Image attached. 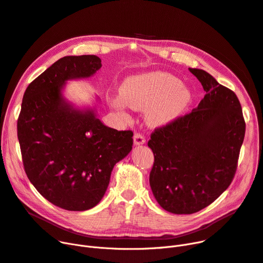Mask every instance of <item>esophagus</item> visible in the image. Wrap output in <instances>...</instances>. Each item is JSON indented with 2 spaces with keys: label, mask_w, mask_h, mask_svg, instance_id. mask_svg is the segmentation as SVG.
I'll return each instance as SVG.
<instances>
[{
  "label": "esophagus",
  "mask_w": 263,
  "mask_h": 263,
  "mask_svg": "<svg viewBox=\"0 0 263 263\" xmlns=\"http://www.w3.org/2000/svg\"><path fill=\"white\" fill-rule=\"evenodd\" d=\"M145 143H146V139H145V136L142 133H135L134 134V144L136 146L143 145Z\"/></svg>",
  "instance_id": "34e87169"
}]
</instances>
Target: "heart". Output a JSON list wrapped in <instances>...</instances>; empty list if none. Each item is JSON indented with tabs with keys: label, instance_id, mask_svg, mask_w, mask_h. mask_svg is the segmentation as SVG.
Instances as JSON below:
<instances>
[{
	"label": "heart",
	"instance_id": "1",
	"mask_svg": "<svg viewBox=\"0 0 263 263\" xmlns=\"http://www.w3.org/2000/svg\"><path fill=\"white\" fill-rule=\"evenodd\" d=\"M120 99L112 100L113 107L127 106L144 110L150 126L172 122L184 113L192 102L191 90L181 81L166 72H149L124 80L119 88Z\"/></svg>",
	"mask_w": 263,
	"mask_h": 263
}]
</instances>
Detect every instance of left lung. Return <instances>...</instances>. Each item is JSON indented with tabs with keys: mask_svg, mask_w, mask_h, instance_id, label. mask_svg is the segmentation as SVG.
<instances>
[{
	"mask_svg": "<svg viewBox=\"0 0 263 263\" xmlns=\"http://www.w3.org/2000/svg\"><path fill=\"white\" fill-rule=\"evenodd\" d=\"M205 95L191 113L151 133L155 156L149 183L164 210L192 214L208 206L230 185L245 135L237 95L208 72L189 68Z\"/></svg>",
	"mask_w": 263,
	"mask_h": 263,
	"instance_id": "8db88e82",
	"label": "left lung"
}]
</instances>
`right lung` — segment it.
<instances>
[{"mask_svg":"<svg viewBox=\"0 0 263 263\" xmlns=\"http://www.w3.org/2000/svg\"><path fill=\"white\" fill-rule=\"evenodd\" d=\"M96 55L65 57L27 86L17 122L25 174L51 203L85 211L105 194L115 164L132 150L133 132L108 128L93 109H79L62 95L68 80L91 77Z\"/></svg>","mask_w":263,"mask_h":263,"instance_id":"add662e5","label":"right lung"}]
</instances>
